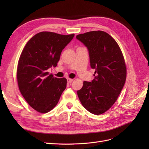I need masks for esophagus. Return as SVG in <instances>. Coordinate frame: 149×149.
<instances>
[{
    "instance_id": "esophagus-1",
    "label": "esophagus",
    "mask_w": 149,
    "mask_h": 149,
    "mask_svg": "<svg viewBox=\"0 0 149 149\" xmlns=\"http://www.w3.org/2000/svg\"><path fill=\"white\" fill-rule=\"evenodd\" d=\"M73 81V79H71V78H67V82H68V83L70 84L72 81Z\"/></svg>"
}]
</instances>
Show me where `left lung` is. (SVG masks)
Masks as SVG:
<instances>
[{"label": "left lung", "instance_id": "1", "mask_svg": "<svg viewBox=\"0 0 149 149\" xmlns=\"http://www.w3.org/2000/svg\"><path fill=\"white\" fill-rule=\"evenodd\" d=\"M87 47L90 65L95 69L91 82L84 81L77 94L86 109L96 115L103 114L116 101L126 79L124 58L118 44L103 31L76 35Z\"/></svg>", "mask_w": 149, "mask_h": 149}]
</instances>
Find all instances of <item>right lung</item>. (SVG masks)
Masks as SVG:
<instances>
[{"instance_id":"obj_1","label":"right lung","mask_w":149,"mask_h":149,"mask_svg":"<svg viewBox=\"0 0 149 149\" xmlns=\"http://www.w3.org/2000/svg\"><path fill=\"white\" fill-rule=\"evenodd\" d=\"M74 36L42 31L26 43L21 53L17 71L20 91L29 104L40 113L53 109L66 89L65 78H55L47 71L57 66L62 50Z\"/></svg>"}]
</instances>
